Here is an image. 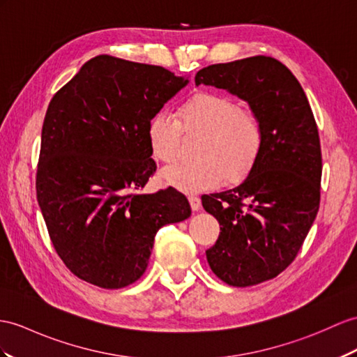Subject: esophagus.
<instances>
[{
  "mask_svg": "<svg viewBox=\"0 0 357 357\" xmlns=\"http://www.w3.org/2000/svg\"><path fill=\"white\" fill-rule=\"evenodd\" d=\"M188 198H189V203H190V207H192V211L197 212V211H199V208H202V199H199V197L190 194Z\"/></svg>",
  "mask_w": 357,
  "mask_h": 357,
  "instance_id": "34e87169",
  "label": "esophagus"
}]
</instances>
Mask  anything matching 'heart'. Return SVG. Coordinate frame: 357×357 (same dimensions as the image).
Instances as JSON below:
<instances>
[{
  "mask_svg": "<svg viewBox=\"0 0 357 357\" xmlns=\"http://www.w3.org/2000/svg\"><path fill=\"white\" fill-rule=\"evenodd\" d=\"M176 116L160 110L149 121L146 136L153 155L165 165L181 155L183 133L203 135L195 163H185L163 172L165 183L183 190H203L244 180L264 146V128L255 112L239 107L233 98L218 92L199 91L181 101Z\"/></svg>",
  "mask_w": 357,
  "mask_h": 357,
  "instance_id": "heart-1",
  "label": "heart"
}]
</instances>
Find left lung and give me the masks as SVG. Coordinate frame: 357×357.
<instances>
[{"label":"left lung","instance_id":"left-lung-1","mask_svg":"<svg viewBox=\"0 0 357 357\" xmlns=\"http://www.w3.org/2000/svg\"><path fill=\"white\" fill-rule=\"evenodd\" d=\"M202 83L248 101L264 128L262 153L244 183L202 197L221 225L207 262L224 283L245 288L283 273L317 218L319 133L301 84L274 57L206 66L195 75V84Z\"/></svg>","mask_w":357,"mask_h":357}]
</instances>
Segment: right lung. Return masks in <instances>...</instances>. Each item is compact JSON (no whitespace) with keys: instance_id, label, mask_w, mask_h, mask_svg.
Returning a JSON list of instances; mask_svg holds the SVG:
<instances>
[{"instance_id":"add662e5","label":"right lung","mask_w":357,"mask_h":357,"mask_svg":"<svg viewBox=\"0 0 357 357\" xmlns=\"http://www.w3.org/2000/svg\"><path fill=\"white\" fill-rule=\"evenodd\" d=\"M188 80L101 54L51 98L36 197L59 257L78 279L119 289L141 277L163 225L190 216L177 189L144 194L155 172L149 121Z\"/></svg>"}]
</instances>
